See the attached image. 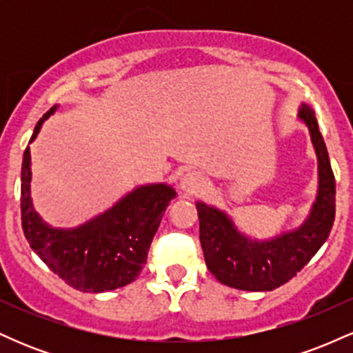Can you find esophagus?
Wrapping results in <instances>:
<instances>
[{
	"label": "esophagus",
	"instance_id": "1",
	"mask_svg": "<svg viewBox=\"0 0 353 353\" xmlns=\"http://www.w3.org/2000/svg\"><path fill=\"white\" fill-rule=\"evenodd\" d=\"M204 188H205V181L199 172L189 171L188 174H184V176H182L181 189L184 190L185 194H197V192H201Z\"/></svg>",
	"mask_w": 353,
	"mask_h": 353
}]
</instances>
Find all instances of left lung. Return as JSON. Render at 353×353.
<instances>
[{"label":"left lung","instance_id":"8db88e82","mask_svg":"<svg viewBox=\"0 0 353 353\" xmlns=\"http://www.w3.org/2000/svg\"><path fill=\"white\" fill-rule=\"evenodd\" d=\"M299 121L309 131L317 156V194L299 228L257 239L237 228L225 210L197 201L201 245L209 272L224 285L267 292L289 282L317 254L335 219V179L329 152L309 104L299 108Z\"/></svg>","mask_w":353,"mask_h":353}]
</instances>
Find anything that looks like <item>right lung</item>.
Wrapping results in <instances>:
<instances>
[{
  "label": "right lung",
  "instance_id": "add662e5",
  "mask_svg": "<svg viewBox=\"0 0 353 353\" xmlns=\"http://www.w3.org/2000/svg\"><path fill=\"white\" fill-rule=\"evenodd\" d=\"M54 104L36 124L30 144ZM30 145L21 165V224L31 249L68 285L81 292H108L136 281L154 234L177 190L168 182L136 185L111 208L76 228H52L36 212L31 197Z\"/></svg>",
  "mask_w": 353,
  "mask_h": 353
}]
</instances>
